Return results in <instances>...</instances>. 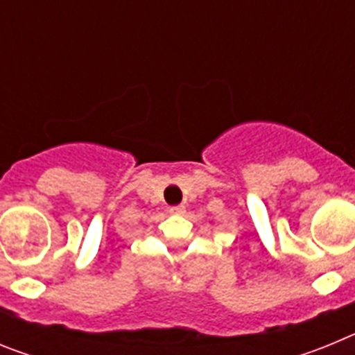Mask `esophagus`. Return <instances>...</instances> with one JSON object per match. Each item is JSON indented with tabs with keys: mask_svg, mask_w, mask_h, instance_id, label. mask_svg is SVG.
Masks as SVG:
<instances>
[{
	"mask_svg": "<svg viewBox=\"0 0 355 355\" xmlns=\"http://www.w3.org/2000/svg\"><path fill=\"white\" fill-rule=\"evenodd\" d=\"M171 213H172V215H184V213H187V208H184L183 205H180V206H172V208H171Z\"/></svg>",
	"mask_w": 355,
	"mask_h": 355,
	"instance_id": "34e87169",
	"label": "esophagus"
}]
</instances>
